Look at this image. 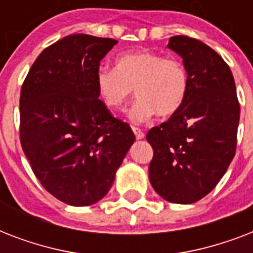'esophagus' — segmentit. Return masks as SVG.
I'll return each instance as SVG.
<instances>
[{"instance_id":"obj_1","label":"esophagus","mask_w":253,"mask_h":253,"mask_svg":"<svg viewBox=\"0 0 253 253\" xmlns=\"http://www.w3.org/2000/svg\"><path fill=\"white\" fill-rule=\"evenodd\" d=\"M132 131H134V134H135V136H136V139L144 138V132H143L140 128H138V127H132Z\"/></svg>"}]
</instances>
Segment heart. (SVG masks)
Segmentation results:
<instances>
[{"label": "heart", "mask_w": 253, "mask_h": 253, "mask_svg": "<svg viewBox=\"0 0 253 253\" xmlns=\"http://www.w3.org/2000/svg\"><path fill=\"white\" fill-rule=\"evenodd\" d=\"M97 90L111 110H123L135 87L138 98L130 110L134 123H144L155 114L169 117L180 110L189 90L184 63L151 51L123 53L115 68H99Z\"/></svg>", "instance_id": "b5f03b06"}]
</instances>
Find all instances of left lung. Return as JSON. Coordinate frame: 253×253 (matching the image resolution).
<instances>
[{"mask_svg": "<svg viewBox=\"0 0 253 253\" xmlns=\"http://www.w3.org/2000/svg\"><path fill=\"white\" fill-rule=\"evenodd\" d=\"M168 47L182 57L189 90L180 110L152 127L150 181L173 204H193L215 188L235 156L240 105L231 69L204 42L177 35Z\"/></svg>", "mask_w": 253, "mask_h": 253, "instance_id": "left-lung-1", "label": "left lung"}]
</instances>
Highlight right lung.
Returning <instances> with one entry per match:
<instances>
[{
    "instance_id": "right-lung-1",
    "label": "right lung",
    "mask_w": 253,
    "mask_h": 253,
    "mask_svg": "<svg viewBox=\"0 0 253 253\" xmlns=\"http://www.w3.org/2000/svg\"><path fill=\"white\" fill-rule=\"evenodd\" d=\"M118 42L72 34L42 51L21 89L19 139L34 174L55 198L89 206L106 196L135 142L98 98L99 63Z\"/></svg>"
}]
</instances>
